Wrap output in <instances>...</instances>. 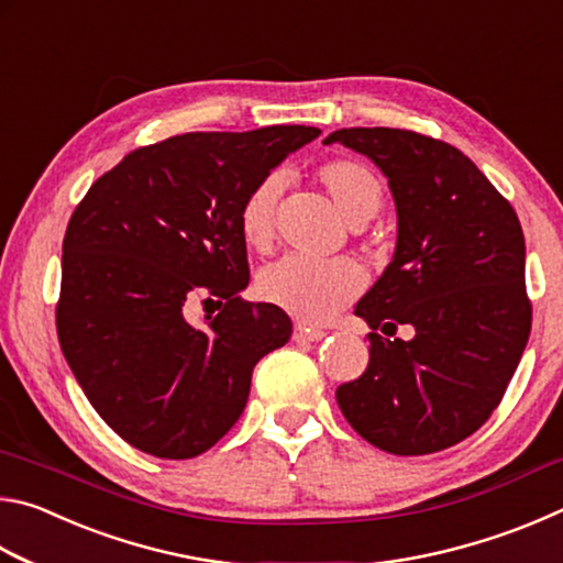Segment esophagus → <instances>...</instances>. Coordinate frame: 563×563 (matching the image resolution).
Segmentation results:
<instances>
[{"mask_svg": "<svg viewBox=\"0 0 563 563\" xmlns=\"http://www.w3.org/2000/svg\"><path fill=\"white\" fill-rule=\"evenodd\" d=\"M325 335H328L325 330L302 325V322H298V325L292 328V340H295V342H320Z\"/></svg>", "mask_w": 563, "mask_h": 563, "instance_id": "34e87169", "label": "esophagus"}]
</instances>
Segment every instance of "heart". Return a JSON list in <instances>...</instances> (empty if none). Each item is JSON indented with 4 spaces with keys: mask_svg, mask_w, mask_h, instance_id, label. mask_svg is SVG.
I'll return each instance as SVG.
<instances>
[{
    "mask_svg": "<svg viewBox=\"0 0 563 563\" xmlns=\"http://www.w3.org/2000/svg\"><path fill=\"white\" fill-rule=\"evenodd\" d=\"M318 178L350 225L360 228L373 221L383 206V184L373 168L360 161H330L320 168ZM283 188L285 178L280 174L265 176L241 206L238 225L243 241L255 251H268L273 243L275 206ZM362 285H365V273L355 261H310L302 255H285L278 263L268 265L258 278L265 300L305 322H325L357 298Z\"/></svg>",
    "mask_w": 563,
    "mask_h": 563,
    "instance_id": "obj_1",
    "label": "heart"
}]
</instances>
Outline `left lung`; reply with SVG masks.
<instances>
[{"label":"left lung","instance_id":"obj_1","mask_svg":"<svg viewBox=\"0 0 563 563\" xmlns=\"http://www.w3.org/2000/svg\"><path fill=\"white\" fill-rule=\"evenodd\" d=\"M383 170L397 211L393 261L355 305L373 330L369 362L338 387L362 440L399 456L446 450L501 402L531 330L527 245L507 198L460 148L402 129H340Z\"/></svg>","mask_w":563,"mask_h":563}]
</instances>
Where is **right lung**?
I'll list each match as a JSON object with an SVG mask.
<instances>
[{"instance_id": "obj_1", "label": "right lung", "mask_w": 563, "mask_h": 563, "mask_svg": "<svg viewBox=\"0 0 563 563\" xmlns=\"http://www.w3.org/2000/svg\"><path fill=\"white\" fill-rule=\"evenodd\" d=\"M316 126L184 133L131 151L76 206L62 245L56 332L76 383L121 440L161 460H190L243 415L253 367L292 322L245 302L247 194ZM222 310L185 320L194 297Z\"/></svg>"}]
</instances>
